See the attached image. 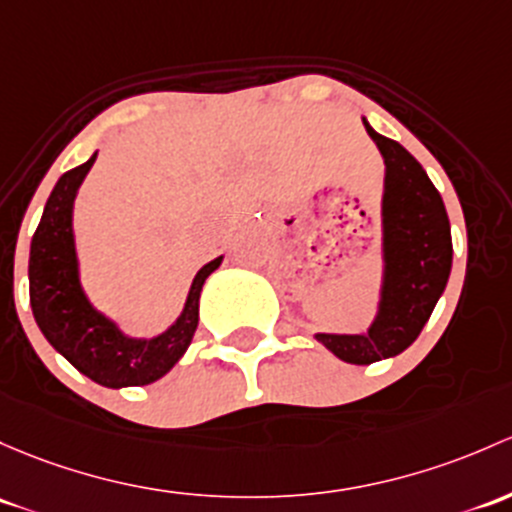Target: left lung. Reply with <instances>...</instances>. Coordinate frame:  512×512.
Listing matches in <instances>:
<instances>
[{"label":"left lung","instance_id":"1","mask_svg":"<svg viewBox=\"0 0 512 512\" xmlns=\"http://www.w3.org/2000/svg\"><path fill=\"white\" fill-rule=\"evenodd\" d=\"M365 132L385 164L380 196L378 309L365 331L314 333L316 341L343 363L370 365L395 358L417 341L451 274V225L427 171L395 139Z\"/></svg>","mask_w":512,"mask_h":512}]
</instances>
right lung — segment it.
I'll use <instances>...</instances> for the list:
<instances>
[{"label":"right lung","instance_id":"1","mask_svg":"<svg viewBox=\"0 0 512 512\" xmlns=\"http://www.w3.org/2000/svg\"><path fill=\"white\" fill-rule=\"evenodd\" d=\"M95 159L98 152L85 164L66 171L43 206L29 252L31 311L46 341L93 383L112 390L157 383L191 346L198 328L201 289L225 255L215 257L196 272L184 309L164 331L157 336L127 333L93 304L80 277L73 211L80 186Z\"/></svg>","mask_w":512,"mask_h":512}]
</instances>
